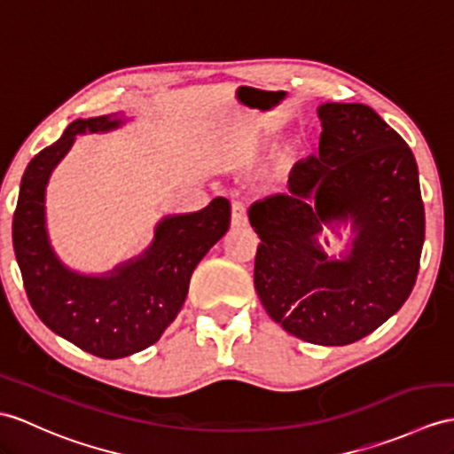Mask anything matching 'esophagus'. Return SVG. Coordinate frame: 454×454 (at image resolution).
<instances>
[{
  "label": "esophagus",
  "mask_w": 454,
  "mask_h": 454,
  "mask_svg": "<svg viewBox=\"0 0 454 454\" xmlns=\"http://www.w3.org/2000/svg\"><path fill=\"white\" fill-rule=\"evenodd\" d=\"M231 225H233L235 229H242L248 225L247 207L240 202H233V206H231Z\"/></svg>",
  "instance_id": "34e87169"
}]
</instances>
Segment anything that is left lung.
Instances as JSON below:
<instances>
[{
	"mask_svg": "<svg viewBox=\"0 0 454 454\" xmlns=\"http://www.w3.org/2000/svg\"><path fill=\"white\" fill-rule=\"evenodd\" d=\"M319 153L294 163L286 189L254 202V286L275 324L322 347H345L411 296L426 215L412 150L364 104L317 107ZM351 227L331 257L325 237Z\"/></svg>",
	"mask_w": 454,
	"mask_h": 454,
	"instance_id": "1",
	"label": "left lung"
}]
</instances>
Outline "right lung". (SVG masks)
<instances>
[{
    "mask_svg": "<svg viewBox=\"0 0 454 454\" xmlns=\"http://www.w3.org/2000/svg\"><path fill=\"white\" fill-rule=\"evenodd\" d=\"M125 123L117 114L73 121L58 142L30 160L13 215L15 256L36 316L55 335L106 360L135 355L161 337L181 312L194 268L231 223V204L217 196L198 212L165 215L152 245L112 271L88 275L67 268L48 235V181L76 135Z\"/></svg>",
    "mask_w": 454,
    "mask_h": 454,
    "instance_id": "obj_1",
    "label": "right lung"
}]
</instances>
